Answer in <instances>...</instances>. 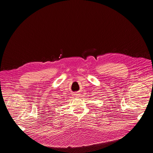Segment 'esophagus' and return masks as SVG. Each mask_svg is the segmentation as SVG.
<instances>
[{
  "label": "esophagus",
  "mask_w": 153,
  "mask_h": 153,
  "mask_svg": "<svg viewBox=\"0 0 153 153\" xmlns=\"http://www.w3.org/2000/svg\"><path fill=\"white\" fill-rule=\"evenodd\" d=\"M75 95H78V94H75Z\"/></svg>",
  "instance_id": "obj_1"
}]
</instances>
